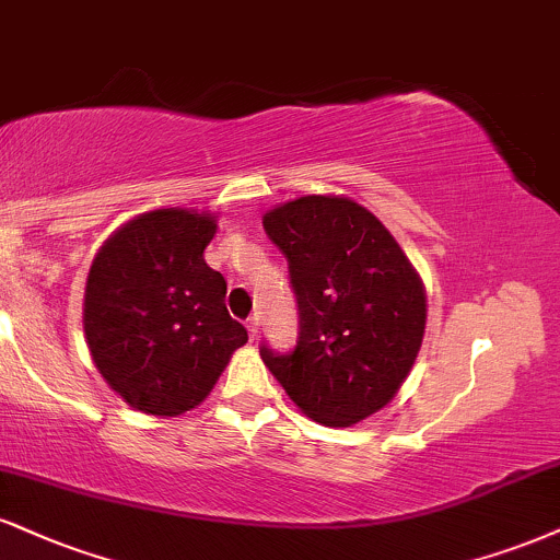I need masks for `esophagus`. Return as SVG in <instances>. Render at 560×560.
I'll use <instances>...</instances> for the list:
<instances>
[{"label":"esophagus","mask_w":560,"mask_h":560,"mask_svg":"<svg viewBox=\"0 0 560 560\" xmlns=\"http://www.w3.org/2000/svg\"><path fill=\"white\" fill-rule=\"evenodd\" d=\"M258 331H260V320H258V318H250V320H247V334H250V339H253V341L258 339Z\"/></svg>","instance_id":"1"}]
</instances>
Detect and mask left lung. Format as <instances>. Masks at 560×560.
<instances>
[{"label":"left lung","mask_w":560,"mask_h":560,"mask_svg":"<svg viewBox=\"0 0 560 560\" xmlns=\"http://www.w3.org/2000/svg\"><path fill=\"white\" fill-rule=\"evenodd\" d=\"M262 226L287 255L300 307L298 349L262 347V362L320 425L368 420L399 394L422 347L420 273L378 215L345 195L287 200Z\"/></svg>","instance_id":"8db88e82"}]
</instances>
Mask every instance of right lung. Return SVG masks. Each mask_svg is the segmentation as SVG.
<instances>
[{
    "instance_id": "obj_1",
    "label": "right lung",
    "mask_w": 560,
    "mask_h": 560,
    "mask_svg": "<svg viewBox=\"0 0 560 560\" xmlns=\"http://www.w3.org/2000/svg\"><path fill=\"white\" fill-rule=\"evenodd\" d=\"M215 229V213L156 208L112 232L91 262L88 352L114 394L138 412H190L247 341L224 305V276L203 258Z\"/></svg>"
}]
</instances>
